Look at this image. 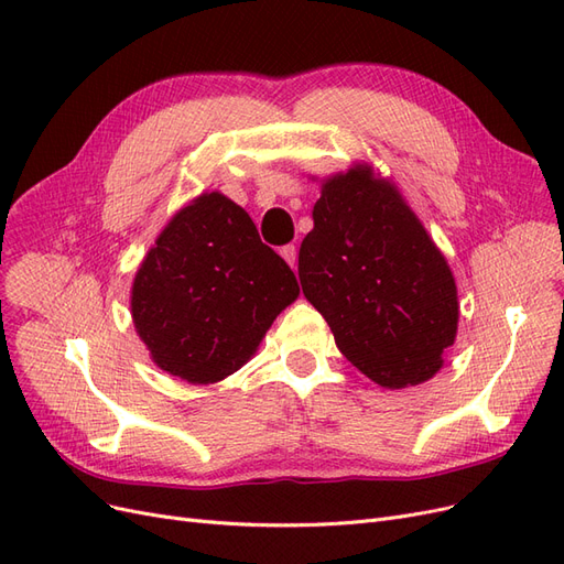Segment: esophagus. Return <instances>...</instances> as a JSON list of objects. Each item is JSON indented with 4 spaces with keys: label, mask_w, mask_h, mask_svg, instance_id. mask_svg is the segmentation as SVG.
<instances>
[{
    "label": "esophagus",
    "mask_w": 564,
    "mask_h": 564,
    "mask_svg": "<svg viewBox=\"0 0 564 564\" xmlns=\"http://www.w3.org/2000/svg\"><path fill=\"white\" fill-rule=\"evenodd\" d=\"M280 253H282V259L289 263V265H296V247L294 245H286V247H282L280 249Z\"/></svg>",
    "instance_id": "34e87169"
}]
</instances>
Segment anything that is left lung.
Here are the masks:
<instances>
[{
    "instance_id": "8db88e82",
    "label": "left lung",
    "mask_w": 564,
    "mask_h": 564,
    "mask_svg": "<svg viewBox=\"0 0 564 564\" xmlns=\"http://www.w3.org/2000/svg\"><path fill=\"white\" fill-rule=\"evenodd\" d=\"M313 220L299 278L338 350L383 388L433 379L456 338V282L398 187L355 164L322 183Z\"/></svg>"
}]
</instances>
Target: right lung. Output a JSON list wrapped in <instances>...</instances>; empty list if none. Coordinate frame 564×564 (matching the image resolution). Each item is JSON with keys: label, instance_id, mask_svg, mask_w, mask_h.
<instances>
[{"label": "right lung", "instance_id": "1", "mask_svg": "<svg viewBox=\"0 0 564 564\" xmlns=\"http://www.w3.org/2000/svg\"><path fill=\"white\" fill-rule=\"evenodd\" d=\"M296 296L292 268L261 242L240 204L204 193L148 251L133 278L131 317L152 362L204 386L240 369Z\"/></svg>", "mask_w": 564, "mask_h": 564}]
</instances>
